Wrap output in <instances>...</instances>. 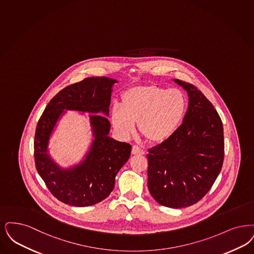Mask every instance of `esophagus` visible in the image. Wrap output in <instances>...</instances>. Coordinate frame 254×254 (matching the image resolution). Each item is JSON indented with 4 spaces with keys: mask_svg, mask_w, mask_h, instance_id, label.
Masks as SVG:
<instances>
[{
    "mask_svg": "<svg viewBox=\"0 0 254 254\" xmlns=\"http://www.w3.org/2000/svg\"><path fill=\"white\" fill-rule=\"evenodd\" d=\"M132 155H143L144 151L142 150V148H140L137 145H133L132 146L131 150Z\"/></svg>",
    "mask_w": 254,
    "mask_h": 254,
    "instance_id": "esophagus-1",
    "label": "esophagus"
}]
</instances>
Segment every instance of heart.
Returning <instances> with one entry per match:
<instances>
[{
    "label": "heart",
    "instance_id": "obj_1",
    "mask_svg": "<svg viewBox=\"0 0 254 254\" xmlns=\"http://www.w3.org/2000/svg\"><path fill=\"white\" fill-rule=\"evenodd\" d=\"M187 110L185 94L178 89L155 85L134 86L124 91L121 105L111 112L112 127L123 139H129L138 129L148 142L161 143L179 130Z\"/></svg>",
    "mask_w": 254,
    "mask_h": 254
}]
</instances>
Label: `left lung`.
I'll list each match as a JSON object with an SVG mask.
<instances>
[{"mask_svg":"<svg viewBox=\"0 0 254 254\" xmlns=\"http://www.w3.org/2000/svg\"><path fill=\"white\" fill-rule=\"evenodd\" d=\"M187 91L188 110L172 137L148 149L147 185L153 198L169 208L200 200L221 171L222 121L213 104L190 83L174 79Z\"/></svg>","mask_w":254,"mask_h":254,"instance_id":"1","label":"left lung"}]
</instances>
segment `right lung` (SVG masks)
<instances>
[{"label":"right lung","mask_w":254,"mask_h":254,"mask_svg":"<svg viewBox=\"0 0 254 254\" xmlns=\"http://www.w3.org/2000/svg\"><path fill=\"white\" fill-rule=\"evenodd\" d=\"M117 80L87 77L60 91L46 106L35 134V163L41 179L61 202L87 207L112 193L115 177L130 157L131 145L110 137L109 112L112 88ZM67 110L88 113L92 140L78 163L68 168L57 163L50 153L52 134ZM85 116V115H84Z\"/></svg>","instance_id":"1"}]
</instances>
